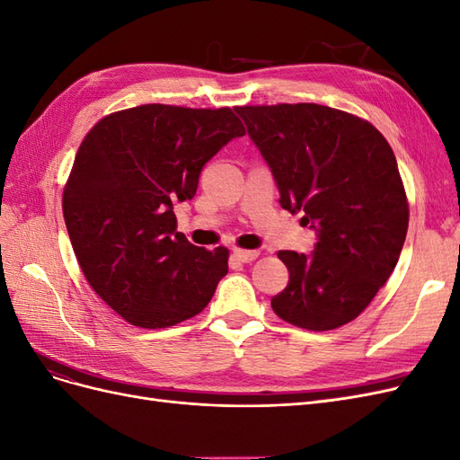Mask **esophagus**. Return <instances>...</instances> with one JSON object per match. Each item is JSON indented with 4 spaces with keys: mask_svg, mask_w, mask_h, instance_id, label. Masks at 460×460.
Wrapping results in <instances>:
<instances>
[{
    "mask_svg": "<svg viewBox=\"0 0 460 460\" xmlns=\"http://www.w3.org/2000/svg\"><path fill=\"white\" fill-rule=\"evenodd\" d=\"M234 257L240 262H253L259 257V252H247V249H234Z\"/></svg>",
    "mask_w": 460,
    "mask_h": 460,
    "instance_id": "1",
    "label": "esophagus"
}]
</instances>
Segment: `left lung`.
Returning <instances> with one entry per match:
<instances>
[{"instance_id": "obj_1", "label": "left lung", "mask_w": 460, "mask_h": 460, "mask_svg": "<svg viewBox=\"0 0 460 460\" xmlns=\"http://www.w3.org/2000/svg\"><path fill=\"white\" fill-rule=\"evenodd\" d=\"M280 191L316 232L311 255L280 252L289 270L274 313L324 332L351 323L392 276L409 228L397 161L370 122L316 103L235 107Z\"/></svg>"}]
</instances>
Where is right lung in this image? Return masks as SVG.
Instances as JSON below:
<instances>
[{
	"instance_id": "obj_1",
	"label": "right lung",
	"mask_w": 460,
	"mask_h": 460,
	"mask_svg": "<svg viewBox=\"0 0 460 460\" xmlns=\"http://www.w3.org/2000/svg\"><path fill=\"white\" fill-rule=\"evenodd\" d=\"M228 107L149 103L86 134L63 191V215L88 284L140 328L201 313L228 272V249L207 252L176 230L174 205L196 196L203 166L243 136Z\"/></svg>"
}]
</instances>
